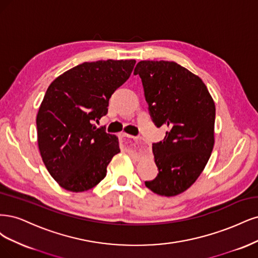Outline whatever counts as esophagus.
<instances>
[{"instance_id":"1","label":"esophagus","mask_w":258,"mask_h":258,"mask_svg":"<svg viewBox=\"0 0 258 258\" xmlns=\"http://www.w3.org/2000/svg\"><path fill=\"white\" fill-rule=\"evenodd\" d=\"M120 136L122 138V143H123L124 147L127 149H134L141 143L140 137H134L132 135L125 134V133H122Z\"/></svg>"}]
</instances>
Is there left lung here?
<instances>
[{"instance_id": "obj_1", "label": "left lung", "mask_w": 258, "mask_h": 258, "mask_svg": "<svg viewBox=\"0 0 258 258\" xmlns=\"http://www.w3.org/2000/svg\"><path fill=\"white\" fill-rule=\"evenodd\" d=\"M134 75L143 81L149 112L157 127L167 126L152 145L159 173L145 184L161 196L183 193L201 176L214 146L215 105L203 80L169 61H140Z\"/></svg>"}]
</instances>
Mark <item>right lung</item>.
<instances>
[{"instance_id":"add662e5","label":"right lung","mask_w":258,"mask_h":258,"mask_svg":"<svg viewBox=\"0 0 258 258\" xmlns=\"http://www.w3.org/2000/svg\"><path fill=\"white\" fill-rule=\"evenodd\" d=\"M135 60L85 62L63 73L48 87L36 117L41 159L51 177L71 192L101 182L119 140L94 122L108 112L109 98L125 82Z\"/></svg>"}]
</instances>
